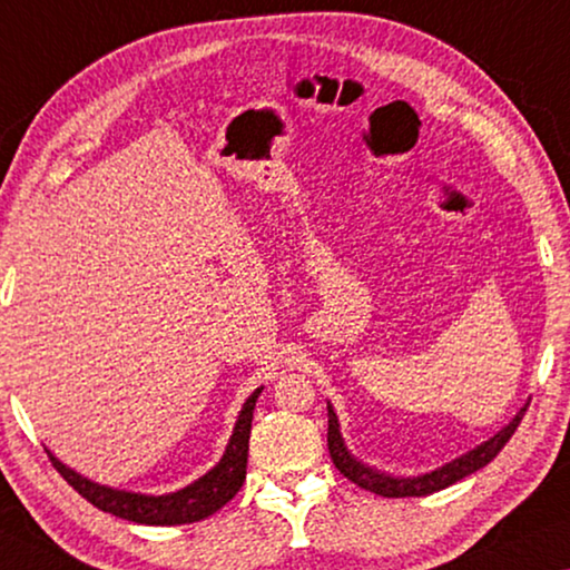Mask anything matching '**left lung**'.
Returning a JSON list of instances; mask_svg holds the SVG:
<instances>
[{
    "mask_svg": "<svg viewBox=\"0 0 570 570\" xmlns=\"http://www.w3.org/2000/svg\"><path fill=\"white\" fill-rule=\"evenodd\" d=\"M524 410H528V407H522L520 413L514 415L510 425L502 428V431H499L494 438H489L487 443L476 445L474 451H469L466 456L445 463L443 469L431 471V474H425V476L395 479V476L380 474V471L364 466L362 461H356L352 453L346 451L344 438H341V433H338L336 413L328 405V451H331V461L336 463V469L341 471V474H344L346 479H352L356 487L366 489V492H374L380 497H425V494L441 492V489L456 484V481H461L463 476L474 474V471L484 469L489 461H494L497 453L504 449L507 441H510L514 431H518Z\"/></svg>",
    "mask_w": 570,
    "mask_h": 570,
    "instance_id": "obj_1",
    "label": "left lung"
}]
</instances>
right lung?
Here are the masks:
<instances>
[{
	"mask_svg": "<svg viewBox=\"0 0 570 570\" xmlns=\"http://www.w3.org/2000/svg\"><path fill=\"white\" fill-rule=\"evenodd\" d=\"M262 390L252 392V397L244 402L239 420L232 433V441L226 445L224 459L200 476L194 484L180 489V492L165 494V497H145L132 492H119V489H109L94 481L76 474L60 463L52 453L48 459L60 476L71 484L86 502H91L96 510L109 512L114 518L139 522V524H186L198 522L214 514L216 510L234 499L239 492L244 479H247V453H249V431H252V413H255V402Z\"/></svg>",
	"mask_w": 570,
	"mask_h": 570,
	"instance_id": "1",
	"label": "right lung"
}]
</instances>
